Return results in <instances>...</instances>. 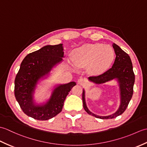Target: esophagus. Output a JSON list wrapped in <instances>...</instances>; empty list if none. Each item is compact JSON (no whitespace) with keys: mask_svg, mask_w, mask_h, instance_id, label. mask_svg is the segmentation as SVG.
<instances>
[{"mask_svg":"<svg viewBox=\"0 0 147 147\" xmlns=\"http://www.w3.org/2000/svg\"><path fill=\"white\" fill-rule=\"evenodd\" d=\"M87 82V81L85 78H79L78 80V83L80 84L81 85H84L85 84H86Z\"/></svg>","mask_w":147,"mask_h":147,"instance_id":"esophagus-1","label":"esophagus"}]
</instances>
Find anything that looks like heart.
Segmentation results:
<instances>
[{"mask_svg": "<svg viewBox=\"0 0 147 147\" xmlns=\"http://www.w3.org/2000/svg\"><path fill=\"white\" fill-rule=\"evenodd\" d=\"M73 57L69 64L74 69L88 66L90 73L97 74L110 66L114 58V51L109 45L86 44L74 50Z\"/></svg>", "mask_w": 147, "mask_h": 147, "instance_id": "b5f03b06", "label": "heart"}]
</instances>
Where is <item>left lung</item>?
I'll use <instances>...</instances> for the list:
<instances>
[{
	"mask_svg": "<svg viewBox=\"0 0 147 147\" xmlns=\"http://www.w3.org/2000/svg\"><path fill=\"white\" fill-rule=\"evenodd\" d=\"M112 47L116 55L112 66L106 71L105 73L98 76H93L88 78L91 82L96 84H101L107 82L109 81L116 79L119 84L121 92V105L116 112L108 116H99L92 113L86 107L85 91H83L82 99L83 107L85 111L90 115L95 117L108 119L115 118L121 115L125 111L127 105L132 98L133 93V86L135 83V74L133 70V65L129 55L123 51L115 43H113Z\"/></svg>",
	"mask_w": 147,
	"mask_h": 147,
	"instance_id": "1",
	"label": "left lung"
}]
</instances>
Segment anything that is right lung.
Segmentation results:
<instances>
[{
    "instance_id": "1",
    "label": "right lung",
    "mask_w": 147,
    "mask_h": 147,
    "mask_svg": "<svg viewBox=\"0 0 147 147\" xmlns=\"http://www.w3.org/2000/svg\"><path fill=\"white\" fill-rule=\"evenodd\" d=\"M62 44L46 45L28 54L22 61L14 81V95L22 111L28 116L40 121L48 120L62 111L64 102L71 88L72 82L57 86L45 104L35 105L33 94L40 78L49 73L64 57Z\"/></svg>"
}]
</instances>
